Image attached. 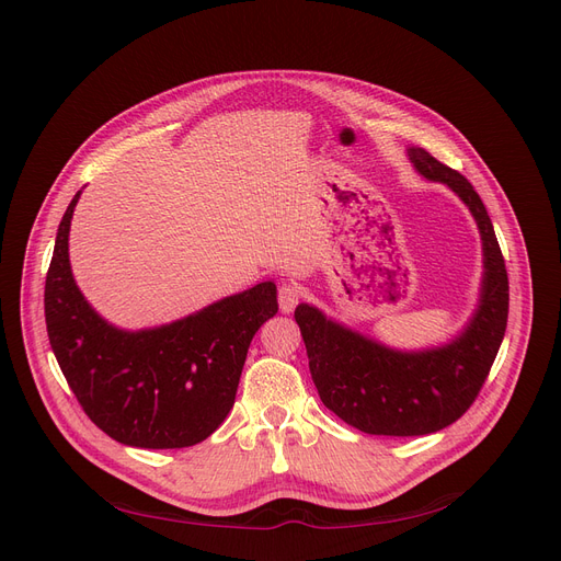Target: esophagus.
<instances>
[{
    "mask_svg": "<svg viewBox=\"0 0 561 561\" xmlns=\"http://www.w3.org/2000/svg\"><path fill=\"white\" fill-rule=\"evenodd\" d=\"M300 296H302V290H300V286H298L296 282H284V284L279 286V290H277L279 309H282L284 313L294 311L296 305L300 302Z\"/></svg>",
    "mask_w": 561,
    "mask_h": 561,
    "instance_id": "obj_1",
    "label": "esophagus"
}]
</instances>
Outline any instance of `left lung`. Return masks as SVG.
<instances>
[{
	"instance_id": "8db88e82",
	"label": "left lung",
	"mask_w": 561,
	"mask_h": 561,
	"mask_svg": "<svg viewBox=\"0 0 561 561\" xmlns=\"http://www.w3.org/2000/svg\"><path fill=\"white\" fill-rule=\"evenodd\" d=\"M417 172L449 185L474 215L483 240L481 300L451 344L401 353L298 305L311 380L325 408L371 435H426L462 417L500 351L508 316V277L493 222L470 181L424 149H408Z\"/></svg>"
}]
</instances>
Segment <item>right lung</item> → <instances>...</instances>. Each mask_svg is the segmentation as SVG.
<instances>
[{"mask_svg":"<svg viewBox=\"0 0 561 561\" xmlns=\"http://www.w3.org/2000/svg\"><path fill=\"white\" fill-rule=\"evenodd\" d=\"M68 204L45 277L53 353L89 420L116 443L192 447L220 426L256 330L277 313V286L261 282L176 323L126 332L95 313L72 279Z\"/></svg>","mask_w":561,"mask_h":561,"instance_id":"right-lung-1","label":"right lung"}]
</instances>
